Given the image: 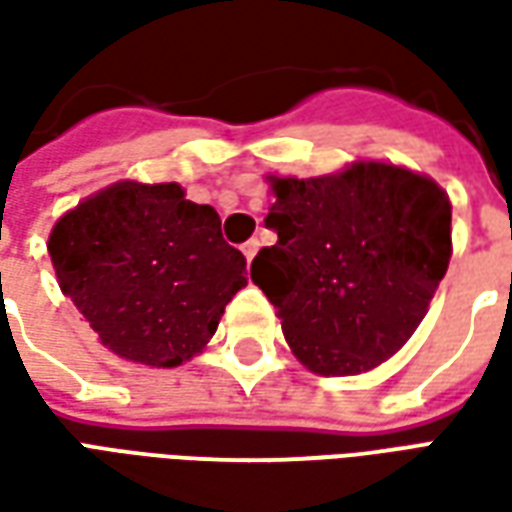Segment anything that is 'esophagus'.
<instances>
[{"label":"esophagus","mask_w":512,"mask_h":512,"mask_svg":"<svg viewBox=\"0 0 512 512\" xmlns=\"http://www.w3.org/2000/svg\"><path fill=\"white\" fill-rule=\"evenodd\" d=\"M257 249H260V241H257V238H249V241L241 246V252H244V257L249 260V263H252V257L257 255Z\"/></svg>","instance_id":"esophagus-1"}]
</instances>
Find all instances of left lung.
Returning <instances> with one entry per match:
<instances>
[{"mask_svg": "<svg viewBox=\"0 0 512 512\" xmlns=\"http://www.w3.org/2000/svg\"><path fill=\"white\" fill-rule=\"evenodd\" d=\"M268 180L277 244L257 252L252 282L277 307L290 351L318 376L373 370L417 332L447 274L450 197L384 161Z\"/></svg>", "mask_w": 512, "mask_h": 512, "instance_id": "1", "label": "left lung"}]
</instances>
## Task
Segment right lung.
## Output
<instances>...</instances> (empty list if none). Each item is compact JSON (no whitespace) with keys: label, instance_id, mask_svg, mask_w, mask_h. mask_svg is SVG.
<instances>
[{"label":"right lung","instance_id":"add662e5","mask_svg":"<svg viewBox=\"0 0 512 512\" xmlns=\"http://www.w3.org/2000/svg\"><path fill=\"white\" fill-rule=\"evenodd\" d=\"M49 255L65 296L128 362L178 367L211 340L246 285V257L211 205L178 183L120 180L54 224Z\"/></svg>","mask_w":512,"mask_h":512}]
</instances>
